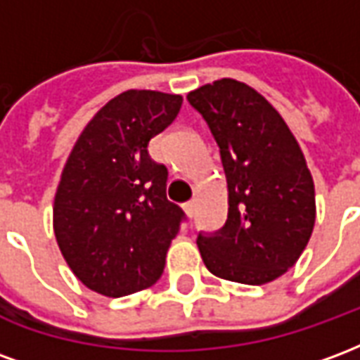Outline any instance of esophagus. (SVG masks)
Segmentation results:
<instances>
[{"label": "esophagus", "mask_w": 360, "mask_h": 360, "mask_svg": "<svg viewBox=\"0 0 360 360\" xmlns=\"http://www.w3.org/2000/svg\"><path fill=\"white\" fill-rule=\"evenodd\" d=\"M183 210L187 212L188 218H193V214H195V200H188V202L183 204Z\"/></svg>", "instance_id": "esophagus-1"}]
</instances>
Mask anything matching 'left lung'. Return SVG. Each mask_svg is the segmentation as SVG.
Segmentation results:
<instances>
[{
    "mask_svg": "<svg viewBox=\"0 0 360 360\" xmlns=\"http://www.w3.org/2000/svg\"><path fill=\"white\" fill-rule=\"evenodd\" d=\"M187 100L219 146L227 179L226 224L196 239L204 264L229 281L268 283L299 260L316 219L314 183L299 142L245 82L221 79Z\"/></svg>",
    "mask_w": 360,
    "mask_h": 360,
    "instance_id": "left-lung-1",
    "label": "left lung"
}]
</instances>
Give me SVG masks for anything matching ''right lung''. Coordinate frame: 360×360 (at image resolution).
Returning <instances> with one entry per match:
<instances>
[{"label": "right lung", "mask_w": 360, "mask_h": 360, "mask_svg": "<svg viewBox=\"0 0 360 360\" xmlns=\"http://www.w3.org/2000/svg\"><path fill=\"white\" fill-rule=\"evenodd\" d=\"M183 98L127 90L96 113L61 173L53 231L84 285L125 297L154 285L185 212L167 200V167L148 142L173 123Z\"/></svg>", "instance_id": "obj_1"}]
</instances>
